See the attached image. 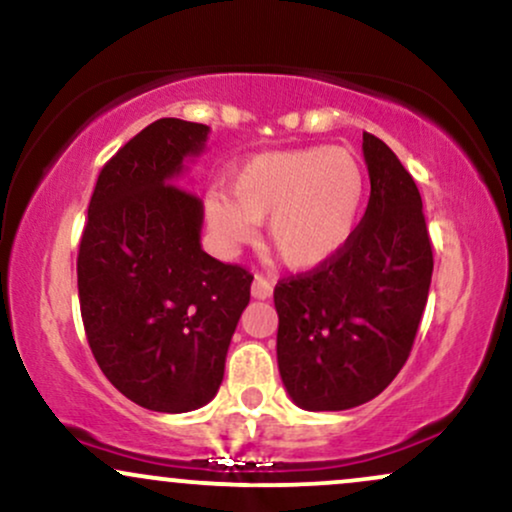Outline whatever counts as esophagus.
<instances>
[{
	"mask_svg": "<svg viewBox=\"0 0 512 512\" xmlns=\"http://www.w3.org/2000/svg\"><path fill=\"white\" fill-rule=\"evenodd\" d=\"M272 293H274V286L269 284L262 274H257L255 279H252V298H257V301H267V298H272Z\"/></svg>",
	"mask_w": 512,
	"mask_h": 512,
	"instance_id": "obj_1",
	"label": "esophagus"
}]
</instances>
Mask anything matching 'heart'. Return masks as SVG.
<instances>
[{
  "label": "heart",
  "instance_id": "b5f03b06",
  "mask_svg": "<svg viewBox=\"0 0 512 512\" xmlns=\"http://www.w3.org/2000/svg\"><path fill=\"white\" fill-rule=\"evenodd\" d=\"M366 192V168L356 154L339 146H308L243 161L228 178V195L209 192L204 211L226 248L248 243L255 223L267 221L274 255L291 269H315L351 243Z\"/></svg>",
  "mask_w": 512,
  "mask_h": 512
}]
</instances>
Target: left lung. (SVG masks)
I'll return each mask as SVG.
<instances>
[{
	"instance_id": "1",
	"label": "left lung",
	"mask_w": 512,
	"mask_h": 512,
	"mask_svg": "<svg viewBox=\"0 0 512 512\" xmlns=\"http://www.w3.org/2000/svg\"><path fill=\"white\" fill-rule=\"evenodd\" d=\"M370 199L332 262L281 279L276 361L301 409L342 411L378 397L407 363L433 274L419 187L395 151L363 132Z\"/></svg>"
}]
</instances>
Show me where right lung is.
<instances>
[{"label":"right lung","mask_w":512,"mask_h":512,"mask_svg":"<svg viewBox=\"0 0 512 512\" xmlns=\"http://www.w3.org/2000/svg\"><path fill=\"white\" fill-rule=\"evenodd\" d=\"M209 127L151 122L105 163L76 276L88 346L139 407L182 414L219 392L252 274L202 250L204 204L178 185Z\"/></svg>","instance_id":"1"}]
</instances>
